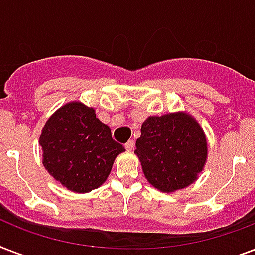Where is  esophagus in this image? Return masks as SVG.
I'll return each instance as SVG.
<instances>
[{
    "label": "esophagus",
    "mask_w": 255,
    "mask_h": 255,
    "mask_svg": "<svg viewBox=\"0 0 255 255\" xmlns=\"http://www.w3.org/2000/svg\"><path fill=\"white\" fill-rule=\"evenodd\" d=\"M133 147H135V141H133V140H128L127 143L124 144V148H126L127 151H132Z\"/></svg>",
    "instance_id": "34e87169"
}]
</instances>
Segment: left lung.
I'll use <instances>...</instances> for the list:
<instances>
[{"instance_id": "1", "label": "left lung", "mask_w": 255, "mask_h": 255, "mask_svg": "<svg viewBox=\"0 0 255 255\" xmlns=\"http://www.w3.org/2000/svg\"><path fill=\"white\" fill-rule=\"evenodd\" d=\"M135 152L149 184L163 192H173L197 178L208 145L200 124L178 112L149 116L141 126Z\"/></svg>"}]
</instances>
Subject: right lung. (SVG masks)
Returning <instances> with one entry per match:
<instances>
[{
    "label": "right lung",
    "instance_id": "right-lung-1",
    "mask_svg": "<svg viewBox=\"0 0 255 255\" xmlns=\"http://www.w3.org/2000/svg\"><path fill=\"white\" fill-rule=\"evenodd\" d=\"M39 144L47 172L78 193L102 185L115 157L124 151L112 139L110 127L96 118L95 110L79 102L66 104L46 122Z\"/></svg>",
    "mask_w": 255,
    "mask_h": 255
}]
</instances>
